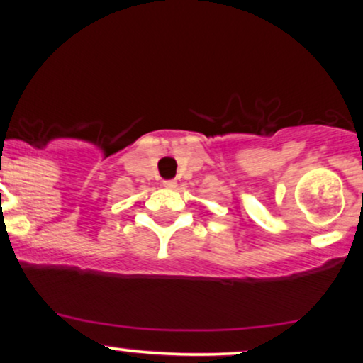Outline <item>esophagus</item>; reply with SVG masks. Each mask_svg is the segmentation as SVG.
<instances>
[{
    "label": "esophagus",
    "mask_w": 363,
    "mask_h": 363,
    "mask_svg": "<svg viewBox=\"0 0 363 363\" xmlns=\"http://www.w3.org/2000/svg\"><path fill=\"white\" fill-rule=\"evenodd\" d=\"M163 186H164V189L173 190V189H177V182H174V180H164Z\"/></svg>",
    "instance_id": "34e87169"
}]
</instances>
